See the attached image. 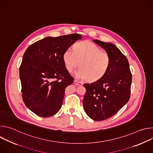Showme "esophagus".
Returning <instances> with one entry per match:
<instances>
[{
  "mask_svg": "<svg viewBox=\"0 0 153 153\" xmlns=\"http://www.w3.org/2000/svg\"><path fill=\"white\" fill-rule=\"evenodd\" d=\"M74 83L75 85H76V86H78V85H82L83 84L81 82H79V81H78L77 80H74Z\"/></svg>",
  "mask_w": 153,
  "mask_h": 153,
  "instance_id": "esophagus-1",
  "label": "esophagus"
}]
</instances>
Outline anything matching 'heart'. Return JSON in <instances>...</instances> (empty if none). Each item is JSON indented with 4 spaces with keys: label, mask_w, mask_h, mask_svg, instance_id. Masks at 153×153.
<instances>
[{
    "label": "heart",
    "mask_w": 153,
    "mask_h": 153,
    "mask_svg": "<svg viewBox=\"0 0 153 153\" xmlns=\"http://www.w3.org/2000/svg\"><path fill=\"white\" fill-rule=\"evenodd\" d=\"M65 67L70 72L78 67L80 68L76 76L90 82L102 78L107 72L110 64L108 53L93 43L88 41L79 42L74 50L68 48L63 54ZM80 63H79V62Z\"/></svg>",
    "instance_id": "obj_1"
}]
</instances>
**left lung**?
<instances>
[{"label":"left lung","mask_w":153,"mask_h":153,"mask_svg":"<svg viewBox=\"0 0 153 153\" xmlns=\"http://www.w3.org/2000/svg\"><path fill=\"white\" fill-rule=\"evenodd\" d=\"M94 42L110 55V64L102 78L83 84L86 91L83 105L91 119L101 121L113 116L128 102L132 74L126 57L114 44L99 40Z\"/></svg>","instance_id":"8db88e82"}]
</instances>
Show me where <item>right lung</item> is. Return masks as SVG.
<instances>
[{"label":"right lung","mask_w":153,"mask_h":153,"mask_svg":"<svg viewBox=\"0 0 153 153\" xmlns=\"http://www.w3.org/2000/svg\"><path fill=\"white\" fill-rule=\"evenodd\" d=\"M82 38L75 33L48 37L25 51L19 68L22 96L27 108L36 115L48 117L59 111L65 90L74 80L65 68L63 54Z\"/></svg>","instance_id":"1"}]
</instances>
